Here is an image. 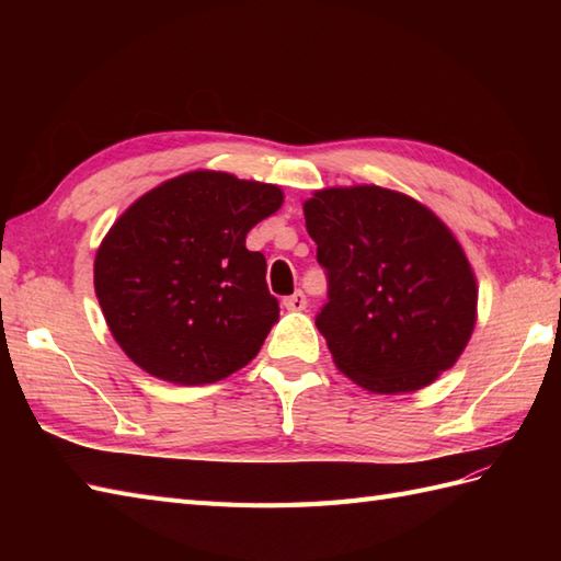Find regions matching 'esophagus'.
Masks as SVG:
<instances>
[{
  "label": "esophagus",
  "instance_id": "1",
  "mask_svg": "<svg viewBox=\"0 0 561 561\" xmlns=\"http://www.w3.org/2000/svg\"><path fill=\"white\" fill-rule=\"evenodd\" d=\"M282 304H284V308H287V311H304V308H306V296H304V291H294Z\"/></svg>",
  "mask_w": 561,
  "mask_h": 561
}]
</instances>
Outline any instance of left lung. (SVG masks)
Wrapping results in <instances>:
<instances>
[{"mask_svg":"<svg viewBox=\"0 0 561 561\" xmlns=\"http://www.w3.org/2000/svg\"><path fill=\"white\" fill-rule=\"evenodd\" d=\"M304 217L328 270L316 325L340 371L376 396L448 371L478 323V279L448 226L378 185L316 190Z\"/></svg>","mask_w":561,"mask_h":561,"instance_id":"left-lung-1","label":"left lung"}]
</instances>
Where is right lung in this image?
<instances>
[{
  "instance_id": "obj_1",
  "label": "right lung",
  "mask_w": 561,
  "mask_h": 561,
  "mask_svg": "<svg viewBox=\"0 0 561 561\" xmlns=\"http://www.w3.org/2000/svg\"><path fill=\"white\" fill-rule=\"evenodd\" d=\"M284 202L279 185L190 171L135 199L93 260V287L121 350L141 371L205 386L257 356L279 304L267 262L245 248Z\"/></svg>"
}]
</instances>
